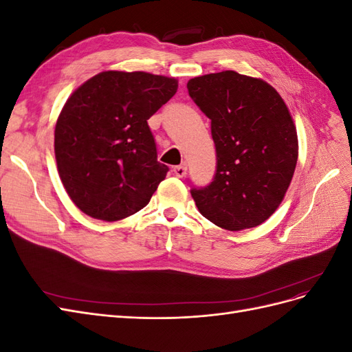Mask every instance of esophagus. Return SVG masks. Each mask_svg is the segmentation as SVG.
Returning a JSON list of instances; mask_svg holds the SVG:
<instances>
[{
  "instance_id": "34e87169",
  "label": "esophagus",
  "mask_w": 352,
  "mask_h": 352,
  "mask_svg": "<svg viewBox=\"0 0 352 352\" xmlns=\"http://www.w3.org/2000/svg\"><path fill=\"white\" fill-rule=\"evenodd\" d=\"M186 172H188L186 164H180V166H176V167L173 168V173H175V176H177V177L186 176Z\"/></svg>"
}]
</instances>
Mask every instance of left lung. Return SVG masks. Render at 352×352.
<instances>
[{
    "label": "left lung",
    "mask_w": 352,
    "mask_h": 352,
    "mask_svg": "<svg viewBox=\"0 0 352 352\" xmlns=\"http://www.w3.org/2000/svg\"><path fill=\"white\" fill-rule=\"evenodd\" d=\"M211 120L217 166L212 182L192 188L199 212L216 226L261 225L280 206L298 160V136L285 101L267 82L233 70L188 82Z\"/></svg>",
    "instance_id": "1"
}]
</instances>
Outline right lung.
<instances>
[{
	"instance_id": "add662e5",
	"label": "right lung",
	"mask_w": 352,
	"mask_h": 352,
	"mask_svg": "<svg viewBox=\"0 0 352 352\" xmlns=\"http://www.w3.org/2000/svg\"><path fill=\"white\" fill-rule=\"evenodd\" d=\"M177 91V80L145 72H102L74 91L54 132L63 185L76 207L116 221L150 202L168 167L157 162L148 119Z\"/></svg>"
}]
</instances>
